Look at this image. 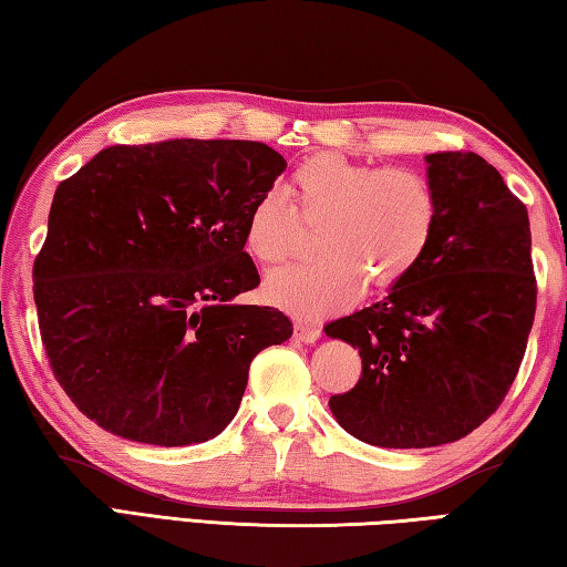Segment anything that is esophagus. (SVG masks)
I'll return each mask as SVG.
<instances>
[{
	"label": "esophagus",
	"mask_w": 567,
	"mask_h": 567,
	"mask_svg": "<svg viewBox=\"0 0 567 567\" xmlns=\"http://www.w3.org/2000/svg\"><path fill=\"white\" fill-rule=\"evenodd\" d=\"M293 336L296 340H301V343H316L320 338V326L311 323V320H296Z\"/></svg>",
	"instance_id": "1"
}]
</instances>
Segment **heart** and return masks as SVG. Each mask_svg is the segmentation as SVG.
Wrapping results in <instances>:
<instances>
[{
	"mask_svg": "<svg viewBox=\"0 0 567 567\" xmlns=\"http://www.w3.org/2000/svg\"><path fill=\"white\" fill-rule=\"evenodd\" d=\"M286 192H264L247 215L244 244L259 264H281L298 241V215L319 221L316 259L266 276L264 296L301 318H318L355 301L368 279L392 288L430 249L440 199L430 179L404 167H378L336 153L303 159Z\"/></svg>",
	"mask_w": 567,
	"mask_h": 567,
	"instance_id": "obj_1",
	"label": "heart"
}]
</instances>
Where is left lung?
I'll use <instances>...</instances> for the list:
<instances>
[{
	"label": "left lung",
	"mask_w": 567,
	"mask_h": 567,
	"mask_svg": "<svg viewBox=\"0 0 567 567\" xmlns=\"http://www.w3.org/2000/svg\"><path fill=\"white\" fill-rule=\"evenodd\" d=\"M440 199L430 249L388 298L326 326L358 348L330 412L355 440L426 450L486 422L514 384L536 316L526 205L476 153L426 155Z\"/></svg>",
	"instance_id": "1"
}]
</instances>
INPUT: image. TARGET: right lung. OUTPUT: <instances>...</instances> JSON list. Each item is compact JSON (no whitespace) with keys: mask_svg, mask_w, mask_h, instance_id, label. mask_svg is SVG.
Masks as SVG:
<instances>
[{"mask_svg":"<svg viewBox=\"0 0 567 567\" xmlns=\"http://www.w3.org/2000/svg\"><path fill=\"white\" fill-rule=\"evenodd\" d=\"M286 159L254 141L113 145L56 187L34 261L49 365L71 402L131 442L187 446L239 410L249 365L293 326L234 303L256 197Z\"/></svg>","mask_w":567,"mask_h":567,"instance_id":"obj_1","label":"right lung"}]
</instances>
